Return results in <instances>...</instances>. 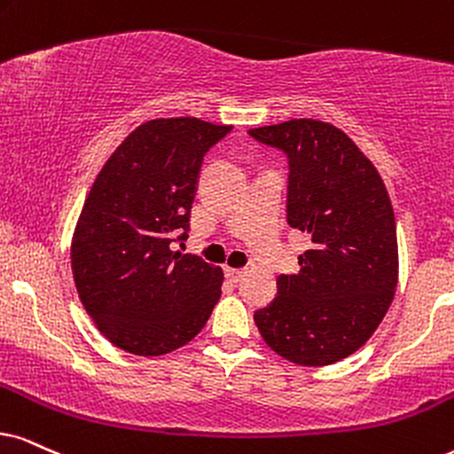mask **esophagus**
<instances>
[{
	"label": "esophagus",
	"instance_id": "34e87169",
	"mask_svg": "<svg viewBox=\"0 0 454 454\" xmlns=\"http://www.w3.org/2000/svg\"><path fill=\"white\" fill-rule=\"evenodd\" d=\"M223 272H226V278L231 280V283H239V280L245 277V270L243 268H226V270H223Z\"/></svg>",
	"mask_w": 454,
	"mask_h": 454
}]
</instances>
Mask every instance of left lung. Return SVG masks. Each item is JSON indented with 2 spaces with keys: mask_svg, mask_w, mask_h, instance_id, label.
<instances>
[{
  "mask_svg": "<svg viewBox=\"0 0 454 454\" xmlns=\"http://www.w3.org/2000/svg\"><path fill=\"white\" fill-rule=\"evenodd\" d=\"M289 160L286 222L308 232L300 274H280L255 309L263 341L303 366L354 354L386 317L398 283L394 209L375 165L335 125L317 119L249 129Z\"/></svg>",
  "mask_w": 454,
  "mask_h": 454,
  "instance_id": "left-lung-1",
  "label": "left lung"
}]
</instances>
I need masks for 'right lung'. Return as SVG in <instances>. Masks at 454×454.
Returning <instances> with one entry per match:
<instances>
[{"label":"right lung","instance_id":"1","mask_svg":"<svg viewBox=\"0 0 454 454\" xmlns=\"http://www.w3.org/2000/svg\"><path fill=\"white\" fill-rule=\"evenodd\" d=\"M231 129L194 117L140 125L85 199L71 247L74 285L102 335L125 352H174L220 300L222 268L174 243L191 232L203 157Z\"/></svg>","mask_w":454,"mask_h":454}]
</instances>
